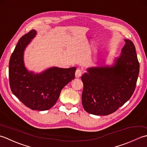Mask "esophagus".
<instances>
[{
    "label": "esophagus",
    "instance_id": "1",
    "mask_svg": "<svg viewBox=\"0 0 147 147\" xmlns=\"http://www.w3.org/2000/svg\"><path fill=\"white\" fill-rule=\"evenodd\" d=\"M75 76H76V77L77 78H79L80 76H82V71L80 69H77L76 71V74H75Z\"/></svg>",
    "mask_w": 147,
    "mask_h": 147
}]
</instances>
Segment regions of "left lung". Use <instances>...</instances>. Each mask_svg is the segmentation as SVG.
<instances>
[{"label": "left lung", "instance_id": "left-lung-1", "mask_svg": "<svg viewBox=\"0 0 147 147\" xmlns=\"http://www.w3.org/2000/svg\"><path fill=\"white\" fill-rule=\"evenodd\" d=\"M124 40L121 55L115 57L111 63L89 67L81 77L82 106L91 114H111L133 94L140 64L133 42Z\"/></svg>", "mask_w": 147, "mask_h": 147}]
</instances>
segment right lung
Listing matches in <instances>:
<instances>
[{"label":"right lung","mask_w":147,"mask_h":147,"mask_svg":"<svg viewBox=\"0 0 147 147\" xmlns=\"http://www.w3.org/2000/svg\"><path fill=\"white\" fill-rule=\"evenodd\" d=\"M37 35L32 30L18 41L10 58L9 77L13 93L27 107L44 111L53 107L64 87L75 79L76 67H52L39 73L29 70L24 61V53Z\"/></svg>","instance_id":"right-lung-1"}]
</instances>
